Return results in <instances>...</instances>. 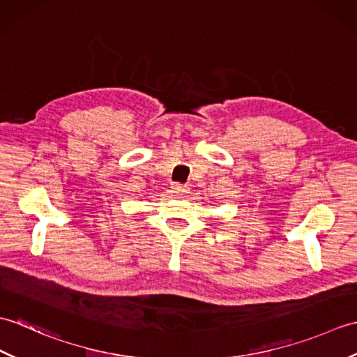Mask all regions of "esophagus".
Listing matches in <instances>:
<instances>
[{"mask_svg":"<svg viewBox=\"0 0 357 357\" xmlns=\"http://www.w3.org/2000/svg\"><path fill=\"white\" fill-rule=\"evenodd\" d=\"M172 192L176 193V195H183V193H187L188 192V187L187 185H183V184H172Z\"/></svg>","mask_w":357,"mask_h":357,"instance_id":"1","label":"esophagus"}]
</instances>
